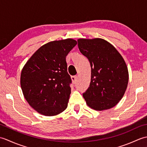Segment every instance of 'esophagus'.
<instances>
[{
    "label": "esophagus",
    "mask_w": 147,
    "mask_h": 147,
    "mask_svg": "<svg viewBox=\"0 0 147 147\" xmlns=\"http://www.w3.org/2000/svg\"><path fill=\"white\" fill-rule=\"evenodd\" d=\"M77 78H78L77 76H71L72 82H73V83H76V81Z\"/></svg>",
    "instance_id": "34e87169"
}]
</instances>
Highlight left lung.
Wrapping results in <instances>:
<instances>
[{
	"label": "left lung",
	"mask_w": 147,
	"mask_h": 147,
	"mask_svg": "<svg viewBox=\"0 0 147 147\" xmlns=\"http://www.w3.org/2000/svg\"><path fill=\"white\" fill-rule=\"evenodd\" d=\"M78 45L91 65V82L83 94L87 105L98 111L114 107L123 97L128 84V70L123 57L102 38H79Z\"/></svg>",
	"instance_id": "left-lung-1"
}]
</instances>
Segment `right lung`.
Returning a JSON list of instances; mask_svg holds the SVG:
<instances>
[{"mask_svg": "<svg viewBox=\"0 0 147 147\" xmlns=\"http://www.w3.org/2000/svg\"><path fill=\"white\" fill-rule=\"evenodd\" d=\"M76 44L72 38L47 43L22 69L20 84L24 97L39 114L54 116L67 108L71 80L65 57Z\"/></svg>", "mask_w": 147, "mask_h": 147, "instance_id": "1", "label": "right lung"}]
</instances>
